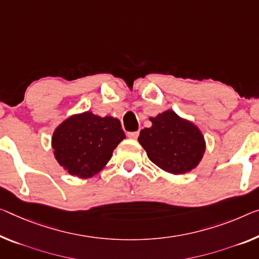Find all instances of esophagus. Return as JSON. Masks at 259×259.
Instances as JSON below:
<instances>
[{
    "mask_svg": "<svg viewBox=\"0 0 259 259\" xmlns=\"http://www.w3.org/2000/svg\"><path fill=\"white\" fill-rule=\"evenodd\" d=\"M127 137H128L130 139H137L139 137V132L137 131V132H128L127 133Z\"/></svg>",
    "mask_w": 259,
    "mask_h": 259,
    "instance_id": "obj_1",
    "label": "esophagus"
}]
</instances>
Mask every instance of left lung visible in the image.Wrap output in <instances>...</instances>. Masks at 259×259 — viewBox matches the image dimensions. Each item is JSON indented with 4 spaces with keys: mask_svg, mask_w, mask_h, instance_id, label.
<instances>
[{
    "mask_svg": "<svg viewBox=\"0 0 259 259\" xmlns=\"http://www.w3.org/2000/svg\"><path fill=\"white\" fill-rule=\"evenodd\" d=\"M152 127L139 135L149 160L164 171L182 175L196 168L205 152V140L196 126L168 110L150 118Z\"/></svg>",
    "mask_w": 259,
    "mask_h": 259,
    "instance_id": "8db88e82",
    "label": "left lung"
}]
</instances>
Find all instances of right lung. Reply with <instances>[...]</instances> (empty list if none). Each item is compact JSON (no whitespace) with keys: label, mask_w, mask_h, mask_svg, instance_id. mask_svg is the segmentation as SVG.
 Here are the masks:
<instances>
[{"label":"right lung","mask_w":259,"mask_h":259,"mask_svg":"<svg viewBox=\"0 0 259 259\" xmlns=\"http://www.w3.org/2000/svg\"><path fill=\"white\" fill-rule=\"evenodd\" d=\"M125 138L117 118L84 112L68 118L55 130L52 147L65 170L73 176L88 178L104 168Z\"/></svg>","instance_id":"obj_1"}]
</instances>
